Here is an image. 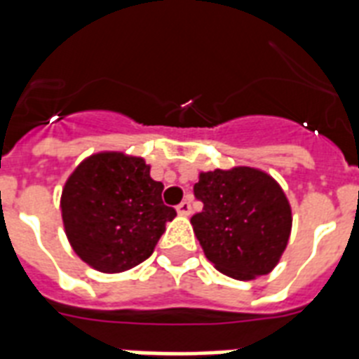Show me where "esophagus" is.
<instances>
[{"mask_svg":"<svg viewBox=\"0 0 359 359\" xmlns=\"http://www.w3.org/2000/svg\"><path fill=\"white\" fill-rule=\"evenodd\" d=\"M177 212H179L180 216H190V212H191V205H190V201H182V203H179V205H177Z\"/></svg>","mask_w":359,"mask_h":359,"instance_id":"esophagus-1","label":"esophagus"}]
</instances>
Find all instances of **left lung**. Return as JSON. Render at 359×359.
Here are the masks:
<instances>
[{
	"label": "left lung",
	"mask_w": 359,
	"mask_h": 359,
	"mask_svg": "<svg viewBox=\"0 0 359 359\" xmlns=\"http://www.w3.org/2000/svg\"><path fill=\"white\" fill-rule=\"evenodd\" d=\"M194 196L203 210L191 225L205 255L229 278L255 279L272 272L292 227L281 186L253 168L214 169L199 175Z\"/></svg>",
	"instance_id": "1"
}]
</instances>
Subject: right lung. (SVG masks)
I'll return each instance as SVG.
<instances>
[{
	"label": "right lung",
	"mask_w": 359,
	"mask_h": 359,
	"mask_svg": "<svg viewBox=\"0 0 359 359\" xmlns=\"http://www.w3.org/2000/svg\"><path fill=\"white\" fill-rule=\"evenodd\" d=\"M162 182L143 158L98 152L74 169L61 196V214L76 255L98 272L115 273L152 255L165 224Z\"/></svg>",
	"instance_id": "right-lung-1"
}]
</instances>
